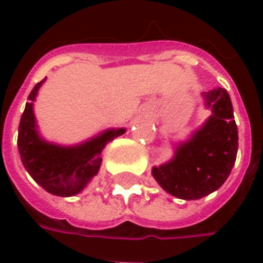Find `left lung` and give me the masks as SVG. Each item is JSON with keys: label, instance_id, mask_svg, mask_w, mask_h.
I'll list each match as a JSON object with an SVG mask.
<instances>
[{"label": "left lung", "instance_id": "1", "mask_svg": "<svg viewBox=\"0 0 263 263\" xmlns=\"http://www.w3.org/2000/svg\"><path fill=\"white\" fill-rule=\"evenodd\" d=\"M203 97L213 114L189 141L177 145L173 159L152 169L162 189L183 200H197L220 189L237 159L238 128L230 94L218 87Z\"/></svg>", "mask_w": 263, "mask_h": 263}]
</instances>
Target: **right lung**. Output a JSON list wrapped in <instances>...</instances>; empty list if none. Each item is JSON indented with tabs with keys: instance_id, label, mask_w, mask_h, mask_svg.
I'll use <instances>...</instances> for the list:
<instances>
[{
	"instance_id": "add662e5",
	"label": "right lung",
	"mask_w": 263,
	"mask_h": 263,
	"mask_svg": "<svg viewBox=\"0 0 263 263\" xmlns=\"http://www.w3.org/2000/svg\"><path fill=\"white\" fill-rule=\"evenodd\" d=\"M43 81L33 87L21 117L18 151L26 172L37 184L50 194L70 197L80 193L97 175L103 160L100 155L104 146L122 135L125 129H107L98 137L76 146H60L46 142L37 132L33 114V101Z\"/></svg>"
}]
</instances>
